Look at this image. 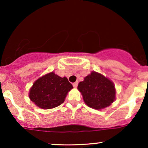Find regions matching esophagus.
Here are the masks:
<instances>
[{
    "instance_id": "1",
    "label": "esophagus",
    "mask_w": 148,
    "mask_h": 148,
    "mask_svg": "<svg viewBox=\"0 0 148 148\" xmlns=\"http://www.w3.org/2000/svg\"><path fill=\"white\" fill-rule=\"evenodd\" d=\"M78 84H79V83H78V81H76V82H75V83H73L72 85L74 88H76L78 86Z\"/></svg>"
}]
</instances>
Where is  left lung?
I'll return each instance as SVG.
<instances>
[{
    "instance_id": "1",
    "label": "left lung",
    "mask_w": 148,
    "mask_h": 148,
    "mask_svg": "<svg viewBox=\"0 0 148 148\" xmlns=\"http://www.w3.org/2000/svg\"><path fill=\"white\" fill-rule=\"evenodd\" d=\"M85 103L95 109L110 106L115 99V90L113 83L101 74L92 72L78 85Z\"/></svg>"
}]
</instances>
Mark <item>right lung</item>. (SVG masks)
Wrapping results in <instances>:
<instances>
[{
    "label": "right lung",
    "instance_id": "obj_1",
    "mask_svg": "<svg viewBox=\"0 0 148 148\" xmlns=\"http://www.w3.org/2000/svg\"><path fill=\"white\" fill-rule=\"evenodd\" d=\"M72 88V85L67 78L51 72L34 83L30 90L29 97L40 108L49 109L62 104Z\"/></svg>",
    "mask_w": 148,
    "mask_h": 148
}]
</instances>
